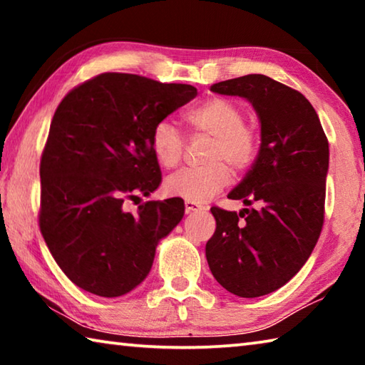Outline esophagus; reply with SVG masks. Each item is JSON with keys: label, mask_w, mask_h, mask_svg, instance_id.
<instances>
[{"label": "esophagus", "mask_w": 365, "mask_h": 365, "mask_svg": "<svg viewBox=\"0 0 365 365\" xmlns=\"http://www.w3.org/2000/svg\"><path fill=\"white\" fill-rule=\"evenodd\" d=\"M201 206L197 205V202H193V201H185V211H187V214L190 212H196V211H201Z\"/></svg>", "instance_id": "esophagus-1"}]
</instances>
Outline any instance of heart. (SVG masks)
Returning a JSON list of instances; mask_svg holds the SVG:
<instances>
[{
	"mask_svg": "<svg viewBox=\"0 0 365 365\" xmlns=\"http://www.w3.org/2000/svg\"><path fill=\"white\" fill-rule=\"evenodd\" d=\"M185 120L197 135L212 138L206 163L201 169H185L169 177L164 190L169 196L185 201L206 202L230 183V168L243 172L255 160L259 148L256 128L245 122V109L237 101L214 96L191 108ZM150 146L160 168L174 169L182 160L185 140L170 120L154 123Z\"/></svg>",
	"mask_w": 365,
	"mask_h": 365,
	"instance_id": "obj_1",
	"label": "heart"
}]
</instances>
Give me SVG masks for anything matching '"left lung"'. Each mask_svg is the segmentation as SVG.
I'll list each match as a JSON object with an SVG mask.
<instances>
[{
    "instance_id": "obj_1",
    "label": "left lung",
    "mask_w": 365,
    "mask_h": 365,
    "mask_svg": "<svg viewBox=\"0 0 365 365\" xmlns=\"http://www.w3.org/2000/svg\"><path fill=\"white\" fill-rule=\"evenodd\" d=\"M211 91L248 100L261 122V148L228 197L237 212L211 207L215 232L206 243L214 279L240 298L285 285L306 264L324 225L329 140L299 91L261 73L214 83Z\"/></svg>"
}]
</instances>
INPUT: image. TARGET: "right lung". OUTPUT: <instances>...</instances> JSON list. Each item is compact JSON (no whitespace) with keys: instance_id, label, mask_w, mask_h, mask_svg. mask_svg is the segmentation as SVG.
Returning <instances> with one entry per match:
<instances>
[{"instance_id":"1","label":"right lung","mask_w":365,"mask_h":365,"mask_svg":"<svg viewBox=\"0 0 365 365\" xmlns=\"http://www.w3.org/2000/svg\"><path fill=\"white\" fill-rule=\"evenodd\" d=\"M196 95L191 85L106 72L59 103L41 154L38 220L54 261L78 288L117 298L150 274L183 201H146L135 215L123 202L159 187L150 133Z\"/></svg>"}]
</instances>
